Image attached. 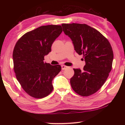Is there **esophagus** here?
Wrapping results in <instances>:
<instances>
[{
	"label": "esophagus",
	"instance_id": "obj_1",
	"mask_svg": "<svg viewBox=\"0 0 125 125\" xmlns=\"http://www.w3.org/2000/svg\"><path fill=\"white\" fill-rule=\"evenodd\" d=\"M61 67H62V70H65V69H67V68H68L67 66H65V65H61Z\"/></svg>",
	"mask_w": 125,
	"mask_h": 125
}]
</instances>
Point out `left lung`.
<instances>
[{
	"instance_id": "1",
	"label": "left lung",
	"mask_w": 125,
	"mask_h": 125,
	"mask_svg": "<svg viewBox=\"0 0 125 125\" xmlns=\"http://www.w3.org/2000/svg\"><path fill=\"white\" fill-rule=\"evenodd\" d=\"M62 26L72 40L75 51L83 55L86 63L82 70L73 69L71 87L81 96H89L102 87L112 70V47L102 34L86 24L62 23Z\"/></svg>"
}]
</instances>
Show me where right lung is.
<instances>
[{
	"label": "right lung",
	"instance_id": "obj_1",
	"mask_svg": "<svg viewBox=\"0 0 125 125\" xmlns=\"http://www.w3.org/2000/svg\"><path fill=\"white\" fill-rule=\"evenodd\" d=\"M62 31L61 25L41 26L25 33L15 45L13 69L22 88L31 97L42 98L52 91V81L61 67L44 62V57Z\"/></svg>",
	"mask_w": 125,
	"mask_h": 125
}]
</instances>
